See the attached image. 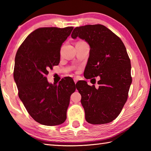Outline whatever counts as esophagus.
I'll return each instance as SVG.
<instances>
[{
  "mask_svg": "<svg viewBox=\"0 0 151 151\" xmlns=\"http://www.w3.org/2000/svg\"><path fill=\"white\" fill-rule=\"evenodd\" d=\"M73 80H74V82H75V84L78 82V79H77V78H74Z\"/></svg>",
  "mask_w": 151,
  "mask_h": 151,
  "instance_id": "34e87169",
  "label": "esophagus"
}]
</instances>
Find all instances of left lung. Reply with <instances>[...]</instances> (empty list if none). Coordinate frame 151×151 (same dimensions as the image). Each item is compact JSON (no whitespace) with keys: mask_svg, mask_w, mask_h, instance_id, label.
Masks as SVG:
<instances>
[{"mask_svg":"<svg viewBox=\"0 0 151 151\" xmlns=\"http://www.w3.org/2000/svg\"><path fill=\"white\" fill-rule=\"evenodd\" d=\"M71 37H78L90 46L84 77L100 78L98 88L84 81L76 84L85 119L94 125L111 122L125 105L132 82L131 61L125 45L119 37L101 24L76 27Z\"/></svg>","mask_w":151,"mask_h":151,"instance_id":"1","label":"left lung"}]
</instances>
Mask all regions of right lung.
Here are the masks:
<instances>
[{
	"mask_svg": "<svg viewBox=\"0 0 151 151\" xmlns=\"http://www.w3.org/2000/svg\"><path fill=\"white\" fill-rule=\"evenodd\" d=\"M73 29L41 28L32 32L19 47L15 57L14 79L18 96L26 110L40 124L54 126L67 119L70 96L75 91L72 78L49 83L48 70L58 65L60 50Z\"/></svg>",
	"mask_w": 151,
	"mask_h": 151,
	"instance_id": "right-lung-1",
	"label": "right lung"
}]
</instances>
